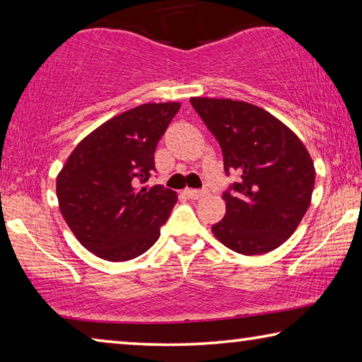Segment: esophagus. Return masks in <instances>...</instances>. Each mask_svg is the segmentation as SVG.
I'll return each instance as SVG.
<instances>
[{"label": "esophagus", "mask_w": 362, "mask_h": 362, "mask_svg": "<svg viewBox=\"0 0 362 362\" xmlns=\"http://www.w3.org/2000/svg\"><path fill=\"white\" fill-rule=\"evenodd\" d=\"M185 194L188 196V198H192V199H199V198H203V196L207 194V189L188 188V189H185Z\"/></svg>", "instance_id": "obj_1"}]
</instances>
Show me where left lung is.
Instances as JSON below:
<instances>
[{"label":"left lung","mask_w":362,"mask_h":362,"mask_svg":"<svg viewBox=\"0 0 362 362\" xmlns=\"http://www.w3.org/2000/svg\"><path fill=\"white\" fill-rule=\"evenodd\" d=\"M223 153L225 217L212 233L226 247L260 255L279 247L308 211L315 166L289 127L263 108L231 99H189Z\"/></svg>","instance_id":"left-lung-1"}]
</instances>
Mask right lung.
<instances>
[{
    "mask_svg": "<svg viewBox=\"0 0 362 362\" xmlns=\"http://www.w3.org/2000/svg\"><path fill=\"white\" fill-rule=\"evenodd\" d=\"M179 108L177 102L145 103L115 116L79 142L60 170V212L100 259H136L159 238L177 194L146 182L156 173V145Z\"/></svg>",
    "mask_w": 362,
    "mask_h": 362,
    "instance_id": "right-lung-1",
    "label": "right lung"
}]
</instances>
